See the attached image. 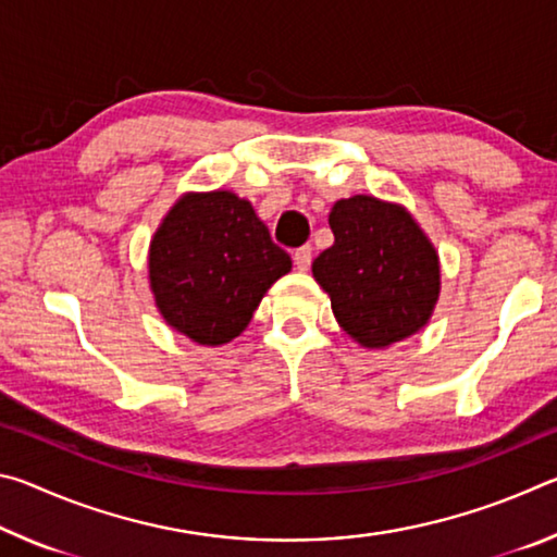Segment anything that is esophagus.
Segmentation results:
<instances>
[{
    "label": "esophagus",
    "mask_w": 557,
    "mask_h": 557,
    "mask_svg": "<svg viewBox=\"0 0 557 557\" xmlns=\"http://www.w3.org/2000/svg\"><path fill=\"white\" fill-rule=\"evenodd\" d=\"M295 265L297 270H309V265H312V248L309 245H301V248L295 250Z\"/></svg>",
    "instance_id": "1"
}]
</instances>
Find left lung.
<instances>
[{"label": "left lung", "instance_id": "1", "mask_svg": "<svg viewBox=\"0 0 557 557\" xmlns=\"http://www.w3.org/2000/svg\"><path fill=\"white\" fill-rule=\"evenodd\" d=\"M334 245L312 262L338 326L366 348H385L430 322L440 297L435 245L398 203L351 196L329 213Z\"/></svg>", "mask_w": 557, "mask_h": 557}]
</instances>
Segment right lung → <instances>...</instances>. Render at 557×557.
I'll list each match as a JSON object with an SVG mask.
<instances>
[{
	"label": "right lung",
	"mask_w": 557,
	"mask_h": 557,
	"mask_svg": "<svg viewBox=\"0 0 557 557\" xmlns=\"http://www.w3.org/2000/svg\"><path fill=\"white\" fill-rule=\"evenodd\" d=\"M292 270L250 201L184 194L149 243V287L164 322L203 346L233 342L260 299Z\"/></svg>",
	"instance_id": "1"
}]
</instances>
